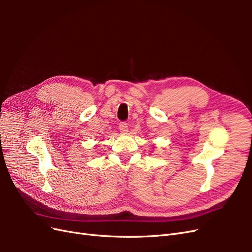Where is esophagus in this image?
<instances>
[{"mask_svg": "<svg viewBox=\"0 0 252 252\" xmlns=\"http://www.w3.org/2000/svg\"><path fill=\"white\" fill-rule=\"evenodd\" d=\"M119 129L122 133H126L128 131V124L125 123V122H121L119 125Z\"/></svg>", "mask_w": 252, "mask_h": 252, "instance_id": "1", "label": "esophagus"}]
</instances>
